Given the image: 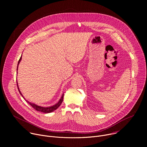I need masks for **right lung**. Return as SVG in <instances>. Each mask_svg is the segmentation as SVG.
<instances>
[{
    "mask_svg": "<svg viewBox=\"0 0 147 147\" xmlns=\"http://www.w3.org/2000/svg\"><path fill=\"white\" fill-rule=\"evenodd\" d=\"M22 56H21V57H20V60H19L18 62V65H17V70H18V65H19V63H20V62L21 61V60H22ZM17 87H18V91H19L20 94H21V95H22V96H23V98L26 100V102H27L30 105H31L33 108H34L36 111H38V112H40L45 113H48L52 112H53L54 111H55L56 109H57V108L60 106L61 103H62V102H63V96H64V94H63V95H62V96H61V98L59 99V102H58L57 103H56V104L53 105V106L48 107H40V106L37 105H36V104H35V103H32V102H30L28 101L27 100H26V98L23 96V94H22V92H21V91H20V89H19V88H18V82H17Z\"/></svg>",
    "mask_w": 147,
    "mask_h": 147,
    "instance_id": "1",
    "label": "right lung"
}]
</instances>
